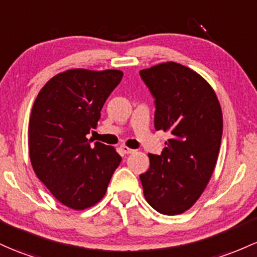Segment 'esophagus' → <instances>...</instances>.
I'll return each instance as SVG.
<instances>
[{
    "label": "esophagus",
    "instance_id": "1",
    "mask_svg": "<svg viewBox=\"0 0 257 257\" xmlns=\"http://www.w3.org/2000/svg\"><path fill=\"white\" fill-rule=\"evenodd\" d=\"M120 150H122L123 154H125V155L133 154V152L135 151V150H133V149L128 148V146H120Z\"/></svg>",
    "mask_w": 257,
    "mask_h": 257
}]
</instances>
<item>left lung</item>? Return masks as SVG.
<instances>
[{
	"instance_id": "1",
	"label": "left lung",
	"mask_w": 257,
	"mask_h": 257,
	"mask_svg": "<svg viewBox=\"0 0 257 257\" xmlns=\"http://www.w3.org/2000/svg\"><path fill=\"white\" fill-rule=\"evenodd\" d=\"M155 98V129L171 132L161 155L149 154L140 174L144 196L157 212L189 210L206 188L221 146L223 118L210 84L188 67L166 62L140 70Z\"/></svg>"
}]
</instances>
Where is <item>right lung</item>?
<instances>
[{
  "mask_svg": "<svg viewBox=\"0 0 257 257\" xmlns=\"http://www.w3.org/2000/svg\"><path fill=\"white\" fill-rule=\"evenodd\" d=\"M120 70L69 69L50 79L33 105L29 155L34 172L67 207L84 210L105 196L122 157L86 135L96 128Z\"/></svg>",
  "mask_w": 257,
  "mask_h": 257,
  "instance_id": "right-lung-1",
  "label": "right lung"
}]
</instances>
